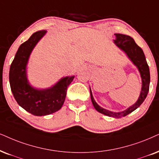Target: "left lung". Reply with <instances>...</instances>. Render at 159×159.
<instances>
[{
    "instance_id": "8db88e82",
    "label": "left lung",
    "mask_w": 159,
    "mask_h": 159,
    "mask_svg": "<svg viewBox=\"0 0 159 159\" xmlns=\"http://www.w3.org/2000/svg\"><path fill=\"white\" fill-rule=\"evenodd\" d=\"M114 35L116 36V39L114 40V43L116 44V45L118 48H120L122 51H123L126 53V55L130 59V61L133 62L134 65H136V67L138 68L139 71L142 81L141 93H140L139 99L135 104H134L133 106H131L125 111L120 112L110 111L98 106V104L94 100L91 89H90V96H91L92 104H93L94 108L98 111L103 114H105L106 116L120 118L131 113L138 107H139L140 105L143 103L144 99L148 95V92H149L150 76L149 67H148V63H147L144 52L141 48L139 47L136 45L133 38L130 37V36L121 34H115Z\"/></svg>"
}]
</instances>
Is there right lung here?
Here are the masks:
<instances>
[{"label":"right lung","instance_id":"right-lung-1","mask_svg":"<svg viewBox=\"0 0 159 159\" xmlns=\"http://www.w3.org/2000/svg\"><path fill=\"white\" fill-rule=\"evenodd\" d=\"M46 32L45 30L35 32L20 46L9 70V83L15 99L25 111L35 116L48 115L59 111L65 102L67 87L75 77L62 78L45 89H37L30 85L26 66L32 50Z\"/></svg>","mask_w":159,"mask_h":159}]
</instances>
